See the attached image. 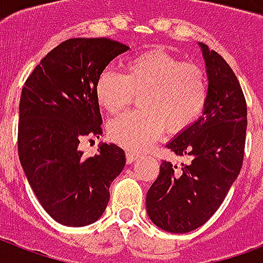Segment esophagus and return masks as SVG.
<instances>
[{
	"instance_id": "34e87169",
	"label": "esophagus",
	"mask_w": 263,
	"mask_h": 263,
	"mask_svg": "<svg viewBox=\"0 0 263 263\" xmlns=\"http://www.w3.org/2000/svg\"><path fill=\"white\" fill-rule=\"evenodd\" d=\"M125 157H127L128 164H132V162H135V161L139 158V154H138V153H134V152H127Z\"/></svg>"
}]
</instances>
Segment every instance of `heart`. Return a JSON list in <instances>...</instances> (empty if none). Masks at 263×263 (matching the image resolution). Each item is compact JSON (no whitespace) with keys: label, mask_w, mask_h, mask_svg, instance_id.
I'll return each mask as SVG.
<instances>
[{"label":"heart","mask_w":263,"mask_h":263,"mask_svg":"<svg viewBox=\"0 0 263 263\" xmlns=\"http://www.w3.org/2000/svg\"><path fill=\"white\" fill-rule=\"evenodd\" d=\"M139 97V110L109 124V136L120 146L142 152L164 134L194 125L209 98L208 75L199 64L162 49L136 54L124 64V75L103 69L95 82V98L109 115H119Z\"/></svg>","instance_id":"heart-1"}]
</instances>
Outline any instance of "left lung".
Here are the masks:
<instances>
[{
    "mask_svg": "<svg viewBox=\"0 0 263 263\" xmlns=\"http://www.w3.org/2000/svg\"><path fill=\"white\" fill-rule=\"evenodd\" d=\"M199 45L209 78L208 103L198 121L166 144L187 162L177 166L162 161L146 196L150 220L172 233L191 232L217 212L245 157L247 103L240 83L217 51Z\"/></svg>",
    "mask_w": 263,
    "mask_h": 263,
    "instance_id": "left-lung-1",
    "label": "left lung"
}]
</instances>
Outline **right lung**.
Instances as JSON below:
<instances>
[{"label":"right lung","instance_id":"obj_1","mask_svg":"<svg viewBox=\"0 0 263 263\" xmlns=\"http://www.w3.org/2000/svg\"><path fill=\"white\" fill-rule=\"evenodd\" d=\"M129 47L109 38L64 41L35 67L18 106V158L42 208L57 222L84 227L102 216L110 183L125 165L124 150L102 143L84 157L83 138H99L102 117L95 82Z\"/></svg>","mask_w":263,"mask_h":263}]
</instances>
